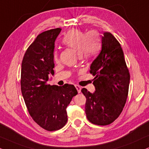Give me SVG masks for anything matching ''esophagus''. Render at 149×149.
I'll list each match as a JSON object with an SVG mask.
<instances>
[{"label": "esophagus", "instance_id": "34e87169", "mask_svg": "<svg viewBox=\"0 0 149 149\" xmlns=\"http://www.w3.org/2000/svg\"><path fill=\"white\" fill-rule=\"evenodd\" d=\"M75 88H76V89L77 90L78 93H80L81 89V86H79V85H75Z\"/></svg>", "mask_w": 149, "mask_h": 149}]
</instances>
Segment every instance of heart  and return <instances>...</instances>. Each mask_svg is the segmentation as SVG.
Segmentation results:
<instances>
[{"mask_svg": "<svg viewBox=\"0 0 149 149\" xmlns=\"http://www.w3.org/2000/svg\"><path fill=\"white\" fill-rule=\"evenodd\" d=\"M65 46L74 49L81 58H89L98 52L100 41L96 32L91 31L85 33L79 30H71L68 32L62 39ZM54 61L58 60V53L54 52Z\"/></svg>", "mask_w": 149, "mask_h": 149, "instance_id": "b5f03b06", "label": "heart"}]
</instances>
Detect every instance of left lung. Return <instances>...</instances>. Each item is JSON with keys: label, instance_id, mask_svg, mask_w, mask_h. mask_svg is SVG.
<instances>
[{"label": "left lung", "instance_id": "left-lung-1", "mask_svg": "<svg viewBox=\"0 0 149 149\" xmlns=\"http://www.w3.org/2000/svg\"><path fill=\"white\" fill-rule=\"evenodd\" d=\"M95 76V91L86 88L81 92L86 97V117L93 124L105 126L119 116L127 100L130 74L120 43L110 32L102 36V49L90 68Z\"/></svg>", "mask_w": 149, "mask_h": 149}]
</instances>
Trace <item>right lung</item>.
I'll list each match as a JSON object with an SVG mask.
<instances>
[{
  "mask_svg": "<svg viewBox=\"0 0 149 149\" xmlns=\"http://www.w3.org/2000/svg\"><path fill=\"white\" fill-rule=\"evenodd\" d=\"M61 31L56 28L38 34L25 52L21 65V86L25 105L34 122L48 131L65 125L66 108L78 93L71 84L47 83L49 74H54V42Z\"/></svg>",
  "mask_w": 149,
  "mask_h": 149,
  "instance_id": "right-lung-1",
  "label": "right lung"
}]
</instances>
